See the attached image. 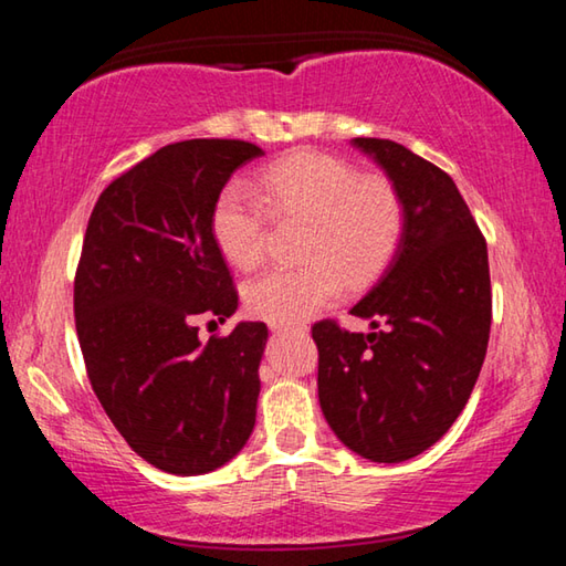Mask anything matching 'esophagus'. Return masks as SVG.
Returning a JSON list of instances; mask_svg holds the SVG:
<instances>
[{
  "label": "esophagus",
  "instance_id": "1",
  "mask_svg": "<svg viewBox=\"0 0 566 566\" xmlns=\"http://www.w3.org/2000/svg\"><path fill=\"white\" fill-rule=\"evenodd\" d=\"M272 329H274L276 334H282V332H286V327H282V324H272Z\"/></svg>",
  "mask_w": 566,
  "mask_h": 566
}]
</instances>
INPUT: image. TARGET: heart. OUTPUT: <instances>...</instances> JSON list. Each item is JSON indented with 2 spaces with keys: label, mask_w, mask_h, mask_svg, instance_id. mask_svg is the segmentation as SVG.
<instances>
[{
  "label": "heart",
  "mask_w": 566,
  "mask_h": 566,
  "mask_svg": "<svg viewBox=\"0 0 566 566\" xmlns=\"http://www.w3.org/2000/svg\"><path fill=\"white\" fill-rule=\"evenodd\" d=\"M260 193L244 185L219 191L212 237L237 270H254L266 252L270 212L304 222L302 266H276L244 286L247 310L272 324H300L334 302L344 280L367 284L395 260L405 234V205L381 177L324 151H294L260 175ZM271 209L266 210L265 207Z\"/></svg>",
  "instance_id": "heart-1"
}]
</instances>
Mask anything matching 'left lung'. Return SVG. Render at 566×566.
Returning a JSON list of instances; mask_svg holds the SVG:
<instances>
[{"mask_svg": "<svg viewBox=\"0 0 566 566\" xmlns=\"http://www.w3.org/2000/svg\"><path fill=\"white\" fill-rule=\"evenodd\" d=\"M352 145L385 169L405 205L395 260L349 314L377 332L312 327L319 405L344 447L407 462L447 434L484 364L492 327L486 242L452 177L391 139Z\"/></svg>", "mask_w": 566, "mask_h": 566, "instance_id": "8db88e82", "label": "left lung"}]
</instances>
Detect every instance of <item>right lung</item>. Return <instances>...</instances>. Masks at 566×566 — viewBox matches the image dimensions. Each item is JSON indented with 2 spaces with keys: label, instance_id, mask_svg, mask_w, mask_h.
Returning a JSON list of instances; mask_svg holds the SVG:
<instances>
[{
  "label": "right lung",
  "instance_id": "right-lung-1",
  "mask_svg": "<svg viewBox=\"0 0 566 566\" xmlns=\"http://www.w3.org/2000/svg\"><path fill=\"white\" fill-rule=\"evenodd\" d=\"M262 155L242 139L175 142L114 179L92 209L74 276L76 337L112 424L161 472H214L254 429L266 324L239 322L202 342L195 317L237 312L212 207Z\"/></svg>",
  "mask_w": 566,
  "mask_h": 566
}]
</instances>
